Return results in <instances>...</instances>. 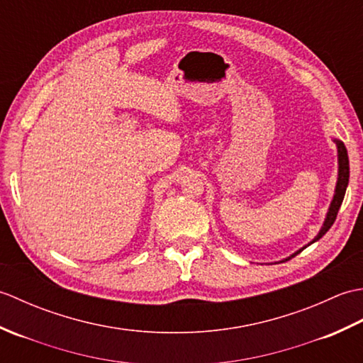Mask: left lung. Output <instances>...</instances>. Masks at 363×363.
Instances as JSON below:
<instances>
[{"mask_svg":"<svg viewBox=\"0 0 363 363\" xmlns=\"http://www.w3.org/2000/svg\"><path fill=\"white\" fill-rule=\"evenodd\" d=\"M337 142V148H338V181H337V189H335V195H334V199L333 203H330V207H329V212H328V217H326V221L325 225H323L320 234L313 238V242L320 240V238L325 235L328 230L330 229V226L334 225V221L337 218V213H338V209H340V206L343 203V198H345V191H346V186H348V181H350V160H348V151H346L343 142L340 140H335ZM306 248V246H304ZM303 248V250H304ZM303 250L296 251L295 254H293L291 257H295L296 254H299ZM289 257V259H291ZM287 259V260H289Z\"/></svg>","mask_w":363,"mask_h":363,"instance_id":"1","label":"left lung"}]
</instances>
